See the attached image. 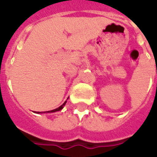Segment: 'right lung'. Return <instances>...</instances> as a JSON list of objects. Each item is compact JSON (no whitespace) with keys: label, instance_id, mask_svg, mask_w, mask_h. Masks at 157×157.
Returning a JSON list of instances; mask_svg holds the SVG:
<instances>
[{"label":"right lung","instance_id":"1","mask_svg":"<svg viewBox=\"0 0 157 157\" xmlns=\"http://www.w3.org/2000/svg\"><path fill=\"white\" fill-rule=\"evenodd\" d=\"M65 102H66V101H65V102H64V103H63V104H62V105L60 106V107H59L58 109H54V110H50V111H47V112H46V113H54V112H56V111H59V110H61V109H63V107H64V105H65ZM40 113V112H38V113ZM43 113H44V112H43Z\"/></svg>","mask_w":157,"mask_h":157}]
</instances>
